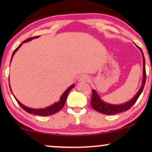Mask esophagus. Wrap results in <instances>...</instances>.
Returning a JSON list of instances; mask_svg holds the SVG:
<instances>
[{"label":"esophagus","mask_w":152,"mask_h":152,"mask_svg":"<svg viewBox=\"0 0 152 152\" xmlns=\"http://www.w3.org/2000/svg\"><path fill=\"white\" fill-rule=\"evenodd\" d=\"M89 80H90V78H89V77L88 75H83L81 76L80 79H79V81L82 82H88Z\"/></svg>","instance_id":"1"}]
</instances>
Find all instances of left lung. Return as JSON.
Wrapping results in <instances>:
<instances>
[{
  "instance_id": "8db88e82",
  "label": "left lung",
  "mask_w": 152,
  "mask_h": 152,
  "mask_svg": "<svg viewBox=\"0 0 152 152\" xmlns=\"http://www.w3.org/2000/svg\"><path fill=\"white\" fill-rule=\"evenodd\" d=\"M140 50L141 51L142 55V59H143V78L142 82V86H141L140 90L138 91L136 95L133 97L132 99L127 102L122 104L115 105V104H109L107 102H103L99 97V95L97 94L96 91L93 89L92 90V97H91V107L94 109L95 111L99 112V113L105 114V115H113V114L119 113L121 112L126 111L128 109H129L133 105L136 103L137 99L140 96L141 93L142 92L143 88H144L145 82H146V70H145V57L143 55V53L141 50L140 48L138 47Z\"/></svg>"
}]
</instances>
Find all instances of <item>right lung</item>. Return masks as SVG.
I'll list each match as a JSON object with an SVG mask.
<instances>
[{
  "label": "right lung",
  "instance_id": "right-lung-1",
  "mask_svg": "<svg viewBox=\"0 0 152 152\" xmlns=\"http://www.w3.org/2000/svg\"><path fill=\"white\" fill-rule=\"evenodd\" d=\"M38 37H39V36H37V37H30V38L27 39L26 40H25L24 41H23L21 44H20L19 45H18V46L15 49V50L13 52V54H12V57H13V56H14V54H15L16 52L18 50V48H19L20 46H21V45L23 44V43L28 42V41H31L33 39H37V38H38ZM12 59H11V61H12ZM74 86H75V85L72 84V85H71V86L69 87V88H68L67 89H66V90L64 92L63 94L61 95V97H60L59 101L58 102L54 103L53 105L50 106V107H48L45 108V109H32V108H29L28 107H26V106H24L23 104H22L20 103V102L18 101L17 99L15 97H14V98H15L16 100L17 101L18 104L20 106V107H21L23 109H24L25 111H26V112H28V113H29L34 114V115H41V116L51 115H53V114H55L56 113H57V112H59L60 110H61L62 108L64 107V104H65V103H66V99H67L68 93H69L70 91L71 90V89L73 88ZM10 90H11V87L10 86ZM11 91H12V90H11Z\"/></svg>",
  "mask_w": 152,
  "mask_h": 152
}]
</instances>
